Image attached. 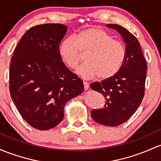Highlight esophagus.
Wrapping results in <instances>:
<instances>
[{"label":"esophagus","mask_w":161,"mask_h":161,"mask_svg":"<svg viewBox=\"0 0 161 161\" xmlns=\"http://www.w3.org/2000/svg\"><path fill=\"white\" fill-rule=\"evenodd\" d=\"M84 90H87L89 88V84L87 82H86V81H84Z\"/></svg>","instance_id":"esophagus-1"}]
</instances>
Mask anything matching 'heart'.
<instances>
[{
	"label": "heart",
	"mask_w": 161,
	"mask_h": 161,
	"mask_svg": "<svg viewBox=\"0 0 161 161\" xmlns=\"http://www.w3.org/2000/svg\"><path fill=\"white\" fill-rule=\"evenodd\" d=\"M58 53L61 60L70 69L80 63L81 53H85L84 61L77 68L78 75L86 79L96 77L101 80L114 76L126 59V47L120 41L113 39L109 33L99 27L84 29L73 37L60 41Z\"/></svg>",
	"instance_id": "b5f03b06"
}]
</instances>
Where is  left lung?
I'll list each match as a JSON object with an SVG mask.
<instances>
[{"label":"left lung","instance_id":"obj_1","mask_svg":"<svg viewBox=\"0 0 161 161\" xmlns=\"http://www.w3.org/2000/svg\"><path fill=\"white\" fill-rule=\"evenodd\" d=\"M106 26L122 36L127 54L124 64L114 76L91 84V89L101 93L106 100L103 108L92 110L91 114L98 124L115 127L127 121L142 102L147 66L135 36L120 25Z\"/></svg>","mask_w":161,"mask_h":161}]
</instances>
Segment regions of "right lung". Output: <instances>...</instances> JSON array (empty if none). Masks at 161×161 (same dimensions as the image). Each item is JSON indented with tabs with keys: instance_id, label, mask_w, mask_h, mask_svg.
Returning <instances> with one entry per match:
<instances>
[{
	"instance_id": "add662e5",
	"label": "right lung",
	"mask_w": 161,
	"mask_h": 161,
	"mask_svg": "<svg viewBox=\"0 0 161 161\" xmlns=\"http://www.w3.org/2000/svg\"><path fill=\"white\" fill-rule=\"evenodd\" d=\"M67 26L45 24L29 29L14 51L10 66V93L26 122L41 130L56 127L69 100L84 84L65 66L58 47Z\"/></svg>"
}]
</instances>
